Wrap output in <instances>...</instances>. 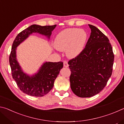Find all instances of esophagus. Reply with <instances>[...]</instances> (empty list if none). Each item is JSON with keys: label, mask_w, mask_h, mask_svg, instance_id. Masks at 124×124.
Listing matches in <instances>:
<instances>
[{"label": "esophagus", "mask_w": 124, "mask_h": 124, "mask_svg": "<svg viewBox=\"0 0 124 124\" xmlns=\"http://www.w3.org/2000/svg\"><path fill=\"white\" fill-rule=\"evenodd\" d=\"M63 66L65 67H68V62H67L66 61H64L63 62Z\"/></svg>", "instance_id": "esophagus-1"}]
</instances>
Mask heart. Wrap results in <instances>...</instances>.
<instances>
[{"label": "heart", "instance_id": "heart-1", "mask_svg": "<svg viewBox=\"0 0 124 124\" xmlns=\"http://www.w3.org/2000/svg\"><path fill=\"white\" fill-rule=\"evenodd\" d=\"M87 38V33L83 29H66L57 35L54 41V46L59 51H66L68 58H73L83 51Z\"/></svg>", "mask_w": 124, "mask_h": 124}]
</instances>
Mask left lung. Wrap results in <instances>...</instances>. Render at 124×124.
I'll use <instances>...</instances> for the list:
<instances>
[{"label":"left lung","mask_w":124,"mask_h":124,"mask_svg":"<svg viewBox=\"0 0 124 124\" xmlns=\"http://www.w3.org/2000/svg\"><path fill=\"white\" fill-rule=\"evenodd\" d=\"M91 32L85 49L68 62L70 87L79 97L97 95L106 86L112 74L114 55L107 37L89 24Z\"/></svg>","instance_id":"1"}]
</instances>
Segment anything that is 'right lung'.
Instances as JSON below:
<instances>
[{
	"instance_id": "right-lung-1",
	"label": "right lung",
	"mask_w": 124,
	"mask_h": 124,
	"mask_svg": "<svg viewBox=\"0 0 124 124\" xmlns=\"http://www.w3.org/2000/svg\"><path fill=\"white\" fill-rule=\"evenodd\" d=\"M56 27V24L45 26L31 25L17 35L12 44L9 57L12 76L19 89L27 95L42 97L49 93L53 87L54 80L63 68V64L62 62H45L37 73L30 75L23 72L17 61V47L33 33L44 35L49 39Z\"/></svg>"
}]
</instances>
